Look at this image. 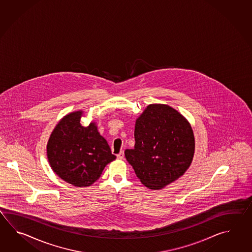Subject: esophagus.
<instances>
[{"label":"esophagus","mask_w":252,"mask_h":252,"mask_svg":"<svg viewBox=\"0 0 252 252\" xmlns=\"http://www.w3.org/2000/svg\"><path fill=\"white\" fill-rule=\"evenodd\" d=\"M124 151H121L120 153H119L118 155H117V158L118 159H124Z\"/></svg>","instance_id":"1"}]
</instances>
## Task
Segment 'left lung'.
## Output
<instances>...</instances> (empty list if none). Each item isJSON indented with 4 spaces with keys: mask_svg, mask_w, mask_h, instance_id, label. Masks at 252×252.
<instances>
[{
    "mask_svg": "<svg viewBox=\"0 0 252 252\" xmlns=\"http://www.w3.org/2000/svg\"><path fill=\"white\" fill-rule=\"evenodd\" d=\"M135 146L125 158L140 182L160 189L187 171L193 160L194 138L188 121L165 104H150L135 124Z\"/></svg>",
    "mask_w": 252,
    "mask_h": 252,
    "instance_id": "obj_1",
    "label": "left lung"
}]
</instances>
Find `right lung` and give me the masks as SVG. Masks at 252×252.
Returning a JSON list of instances; mask_svg holds the SVG:
<instances>
[{
	"label": "right lung",
	"instance_id": "right-lung-1",
	"mask_svg": "<svg viewBox=\"0 0 252 252\" xmlns=\"http://www.w3.org/2000/svg\"><path fill=\"white\" fill-rule=\"evenodd\" d=\"M82 112L64 116L54 128L47 153L53 171L75 187H89L101 177L108 163L116 158L94 123L80 124Z\"/></svg>",
	"mask_w": 252,
	"mask_h": 252
}]
</instances>
